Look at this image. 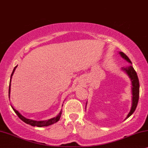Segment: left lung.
I'll return each instance as SVG.
<instances>
[{"label": "left lung", "mask_w": 148, "mask_h": 148, "mask_svg": "<svg viewBox=\"0 0 148 148\" xmlns=\"http://www.w3.org/2000/svg\"><path fill=\"white\" fill-rule=\"evenodd\" d=\"M121 56L123 58L127 61L128 62L132 64L131 61L130 60V59L123 52H120ZM122 70L125 71L127 72V74L129 75V76L131 78V82H132V93H133V102H132V107L131 109V111L128 114L127 117L126 119H128L129 116L133 114V113L135 112V110L137 108V103H138L139 101V81L138 76H137V72L135 70V69L133 68V67L131 65H129L127 67H123Z\"/></svg>", "instance_id": "left-lung-1"}]
</instances>
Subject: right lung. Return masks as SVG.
<instances>
[{"mask_svg": "<svg viewBox=\"0 0 148 148\" xmlns=\"http://www.w3.org/2000/svg\"><path fill=\"white\" fill-rule=\"evenodd\" d=\"M16 66L13 69V72L12 74H11V80H10V82H9V96H10V88H11V77H12L13 74V72H15V68H17ZM12 107V106H11ZM13 108V110H14V112H15V114H17V116H18V117L20 119L21 121L24 122L26 124H28V125H30L31 126H33V127H35V126H36V127H47V126H49L51 125H53V124L57 123V122L59 121V120L60 119V117L61 116H62V110H61V112H60V114H58V116H57L55 118H53V119H49L48 121H32V120H30V119H27L26 118L23 117L21 114L19 113L18 111H17L16 110L14 109V108Z\"/></svg>", "mask_w": 148, "mask_h": 148, "instance_id": "add662e5", "label": "right lung"}]
</instances>
